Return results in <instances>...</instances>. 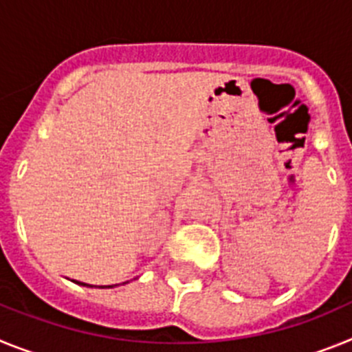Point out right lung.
Masks as SVG:
<instances>
[{"mask_svg": "<svg viewBox=\"0 0 352 352\" xmlns=\"http://www.w3.org/2000/svg\"><path fill=\"white\" fill-rule=\"evenodd\" d=\"M74 282H76V284H79V285H88V284H84V282H77V280H74ZM88 287H93V285H88ZM98 287L104 289V287H113V285H98Z\"/></svg>", "mask_w": 352, "mask_h": 352, "instance_id": "obj_1", "label": "right lung"}]
</instances>
